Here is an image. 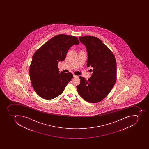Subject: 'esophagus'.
<instances>
[{
  "mask_svg": "<svg viewBox=\"0 0 149 149\" xmlns=\"http://www.w3.org/2000/svg\"><path fill=\"white\" fill-rule=\"evenodd\" d=\"M73 75H74V77H78L77 75H75V74H74Z\"/></svg>",
  "mask_w": 149,
  "mask_h": 149,
  "instance_id": "34e87169",
  "label": "esophagus"
}]
</instances>
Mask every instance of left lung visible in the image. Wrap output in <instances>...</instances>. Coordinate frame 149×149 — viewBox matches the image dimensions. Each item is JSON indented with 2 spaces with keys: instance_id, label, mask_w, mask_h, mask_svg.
I'll use <instances>...</instances> for the list:
<instances>
[{
  "instance_id": "8db88e82",
  "label": "left lung",
  "mask_w": 149,
  "mask_h": 149,
  "mask_svg": "<svg viewBox=\"0 0 149 149\" xmlns=\"http://www.w3.org/2000/svg\"><path fill=\"white\" fill-rule=\"evenodd\" d=\"M88 52L87 66L93 68L88 80L80 76L78 92L86 101L97 103L103 100L114 87L116 80V62L114 54L100 39L92 36L80 37Z\"/></svg>"
}]
</instances>
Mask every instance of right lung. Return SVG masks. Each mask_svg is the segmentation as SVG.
Instances as JSON below:
<instances>
[{
	"label": "right lung",
	"instance_id": "add662e5",
	"mask_svg": "<svg viewBox=\"0 0 149 149\" xmlns=\"http://www.w3.org/2000/svg\"><path fill=\"white\" fill-rule=\"evenodd\" d=\"M80 42L76 37L59 34L52 38L35 52L29 75L35 92L42 98L53 99L60 95L73 78V74L59 71V61H63L69 48Z\"/></svg>",
	"mask_w": 149,
	"mask_h": 149
}]
</instances>
